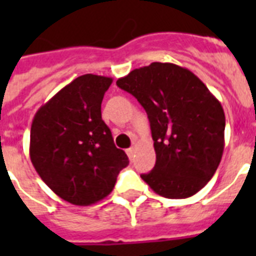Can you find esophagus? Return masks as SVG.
I'll return each mask as SVG.
<instances>
[{
    "label": "esophagus",
    "instance_id": "1",
    "mask_svg": "<svg viewBox=\"0 0 256 256\" xmlns=\"http://www.w3.org/2000/svg\"><path fill=\"white\" fill-rule=\"evenodd\" d=\"M126 152H128V158H130V160H132V158H134V152H136V150H134V148H130L126 150Z\"/></svg>",
    "mask_w": 256,
    "mask_h": 256
}]
</instances>
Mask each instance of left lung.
Instances as JSON below:
<instances>
[{"label":"left lung","mask_w":256,"mask_h":256,"mask_svg":"<svg viewBox=\"0 0 256 256\" xmlns=\"http://www.w3.org/2000/svg\"><path fill=\"white\" fill-rule=\"evenodd\" d=\"M148 112L156 166L140 178L158 195L188 198L212 178L224 148L220 102L188 69L152 62L116 81Z\"/></svg>","instance_id":"1"}]
</instances>
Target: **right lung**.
<instances>
[{"instance_id":"obj_1","label":"right lung","mask_w":256,"mask_h":256,"mask_svg":"<svg viewBox=\"0 0 256 256\" xmlns=\"http://www.w3.org/2000/svg\"><path fill=\"white\" fill-rule=\"evenodd\" d=\"M112 80L85 74L42 104L30 130V160L41 179L66 202L88 206L108 196L128 164L116 148L100 104Z\"/></svg>"}]
</instances>
